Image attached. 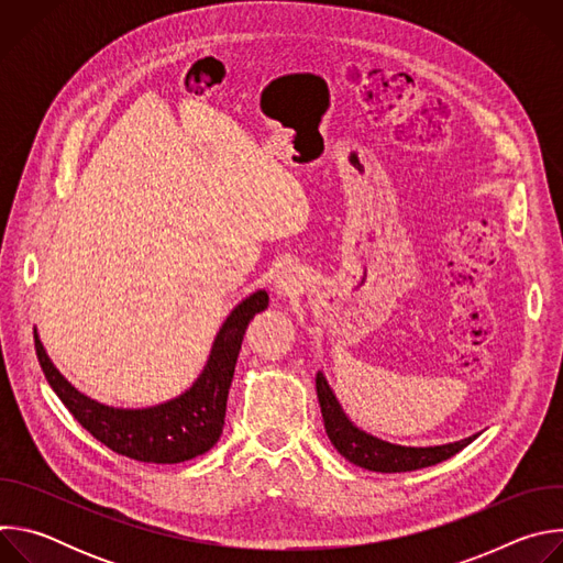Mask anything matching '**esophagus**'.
Masks as SVG:
<instances>
[{"label":"esophagus","instance_id":"34e87169","mask_svg":"<svg viewBox=\"0 0 563 563\" xmlns=\"http://www.w3.org/2000/svg\"><path fill=\"white\" fill-rule=\"evenodd\" d=\"M305 289V276L298 267H285L278 276H276V291L280 296H296Z\"/></svg>","mask_w":563,"mask_h":563}]
</instances>
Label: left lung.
<instances>
[{"label": "left lung", "instance_id": "obj_1", "mask_svg": "<svg viewBox=\"0 0 563 563\" xmlns=\"http://www.w3.org/2000/svg\"><path fill=\"white\" fill-rule=\"evenodd\" d=\"M316 394L320 412H323L325 432L332 441V445L343 454L350 463L372 470V472H410L421 470L428 465H437L456 452H461L465 445H470L478 434L467 437L456 443L448 445H434V448H406L394 445L387 441H380L376 437L365 434L363 430L354 428L352 421L343 415L334 391L330 389L323 372L316 374Z\"/></svg>", "mask_w": 563, "mask_h": 563}]
</instances>
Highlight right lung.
<instances>
[{
	"instance_id": "right-lung-1",
	"label": "right lung",
	"mask_w": 563,
	"mask_h": 563,
	"mask_svg": "<svg viewBox=\"0 0 563 563\" xmlns=\"http://www.w3.org/2000/svg\"><path fill=\"white\" fill-rule=\"evenodd\" d=\"M269 305L267 291L240 302L220 328L198 380L178 398L146 410H118L79 394L51 363L37 332L35 352L48 385L75 421L109 450L144 463H183L211 450L224 428L227 394L250 320Z\"/></svg>"
}]
</instances>
